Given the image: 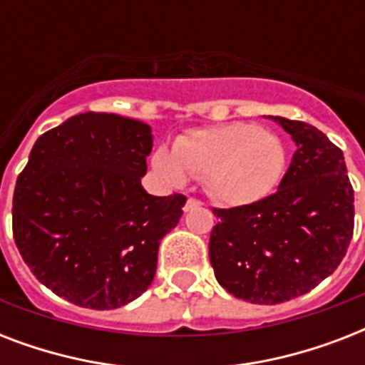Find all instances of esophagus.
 Masks as SVG:
<instances>
[{
    "instance_id": "esophagus-1",
    "label": "esophagus",
    "mask_w": 365,
    "mask_h": 365,
    "mask_svg": "<svg viewBox=\"0 0 365 365\" xmlns=\"http://www.w3.org/2000/svg\"><path fill=\"white\" fill-rule=\"evenodd\" d=\"M200 206H202V202H200V200L187 199V202H185V206H183V210L191 212V210H195V208H200Z\"/></svg>"
}]
</instances>
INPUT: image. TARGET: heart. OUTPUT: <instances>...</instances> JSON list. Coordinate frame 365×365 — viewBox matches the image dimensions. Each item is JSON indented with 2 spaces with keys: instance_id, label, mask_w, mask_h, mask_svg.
<instances>
[{
  "instance_id": "heart-1",
  "label": "heart",
  "mask_w": 365,
  "mask_h": 365,
  "mask_svg": "<svg viewBox=\"0 0 365 365\" xmlns=\"http://www.w3.org/2000/svg\"><path fill=\"white\" fill-rule=\"evenodd\" d=\"M155 170L182 185L191 176L208 178V189L227 206L259 202L274 191L286 168L282 140L254 123L197 128L159 148Z\"/></svg>"
}]
</instances>
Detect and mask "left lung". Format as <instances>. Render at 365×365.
Returning a JSON list of instances; mask_svg holds the SVG:
<instances>
[{
  "mask_svg": "<svg viewBox=\"0 0 365 365\" xmlns=\"http://www.w3.org/2000/svg\"><path fill=\"white\" fill-rule=\"evenodd\" d=\"M295 142L278 191L216 208L210 263L239 299L277 305L311 292L337 269L354 229V191L343 151L317 126L271 117Z\"/></svg>",
  "mask_w": 365,
  "mask_h": 365,
  "instance_id": "1",
  "label": "left lung"
}]
</instances>
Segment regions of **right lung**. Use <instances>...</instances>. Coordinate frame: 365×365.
<instances>
[{
	"instance_id": "obj_1",
	"label": "right lung",
	"mask_w": 365,
	"mask_h": 365,
	"mask_svg": "<svg viewBox=\"0 0 365 365\" xmlns=\"http://www.w3.org/2000/svg\"><path fill=\"white\" fill-rule=\"evenodd\" d=\"M151 126L79 113L37 138L13 197V237L34 277L73 305L110 311L151 286L185 197L142 187Z\"/></svg>"
}]
</instances>
